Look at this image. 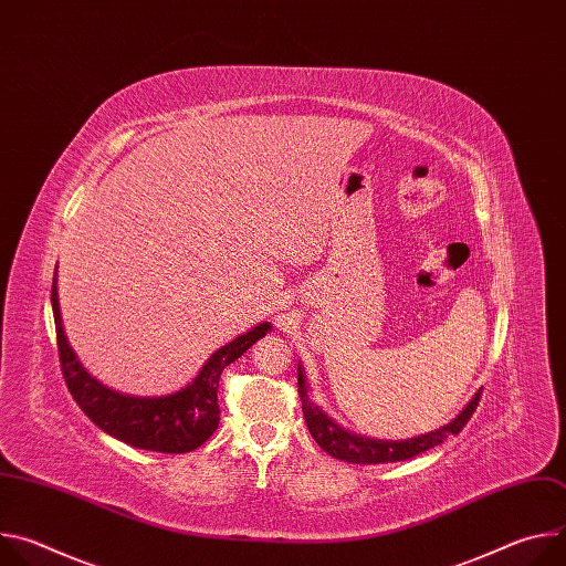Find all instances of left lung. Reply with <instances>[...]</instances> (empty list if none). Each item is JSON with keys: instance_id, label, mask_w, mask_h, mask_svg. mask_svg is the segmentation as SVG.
<instances>
[{"instance_id": "left-lung-1", "label": "left lung", "mask_w": 566, "mask_h": 566, "mask_svg": "<svg viewBox=\"0 0 566 566\" xmlns=\"http://www.w3.org/2000/svg\"><path fill=\"white\" fill-rule=\"evenodd\" d=\"M297 394L302 398V412H304V421L306 428L311 432V437L315 439V443L329 452L332 457L340 459V461H349V463H391V461H406L412 459L439 443H443L450 434H459L465 423L470 421L472 412L479 406V396L481 389L472 396V400L465 406V410L446 428L421 434L417 439H408V441H374V439H365V437H356L349 434L345 430H340L327 415H322V410H317L313 402L308 400L306 394V382L302 376V369L297 367Z\"/></svg>"}]
</instances>
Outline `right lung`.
<instances>
[{
	"instance_id": "obj_1",
	"label": "right lung",
	"mask_w": 566,
	"mask_h": 566,
	"mask_svg": "<svg viewBox=\"0 0 566 566\" xmlns=\"http://www.w3.org/2000/svg\"><path fill=\"white\" fill-rule=\"evenodd\" d=\"M55 284L57 269L53 275L51 302L60 367L73 400L103 432L140 450L184 454L203 446L219 426L221 410L217 406V389L221 371L271 332V325L264 322L249 334L234 338L214 352L199 376L177 394L160 398L123 396L101 385L77 363L62 329Z\"/></svg>"
}]
</instances>
